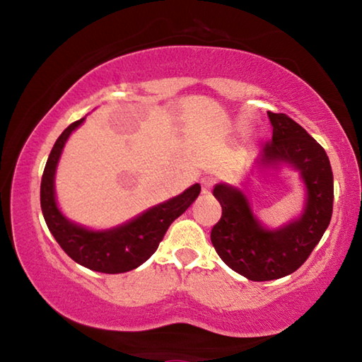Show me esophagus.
<instances>
[{"instance_id": "esophagus-1", "label": "esophagus", "mask_w": 362, "mask_h": 362, "mask_svg": "<svg viewBox=\"0 0 362 362\" xmlns=\"http://www.w3.org/2000/svg\"><path fill=\"white\" fill-rule=\"evenodd\" d=\"M212 185H214V177H204V179L201 180V187H203V194L209 193Z\"/></svg>"}]
</instances>
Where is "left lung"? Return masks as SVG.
I'll use <instances>...</instances> for the list:
<instances>
[{
  "mask_svg": "<svg viewBox=\"0 0 362 362\" xmlns=\"http://www.w3.org/2000/svg\"><path fill=\"white\" fill-rule=\"evenodd\" d=\"M268 118L273 137L260 146L255 164L297 170L305 193L298 216L273 228L259 218L241 188L225 182L214 187L222 217L211 231L212 246L226 265L250 281L279 279L302 267L327 230L334 204L326 150L287 115L268 112Z\"/></svg>",
  "mask_w": 362,
  "mask_h": 362,
  "instance_id": "8db88e82",
  "label": "left lung"
}]
</instances>
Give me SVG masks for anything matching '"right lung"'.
Returning <instances> with one entry per match:
<instances>
[{"label": "right lung", "instance_id": "1", "mask_svg": "<svg viewBox=\"0 0 362 362\" xmlns=\"http://www.w3.org/2000/svg\"><path fill=\"white\" fill-rule=\"evenodd\" d=\"M86 116L66 127L54 144L41 179V211L59 246L73 260L93 272L118 274L145 263L155 254L169 225L180 217L201 192L194 183L185 192L148 207L136 217L112 228L94 230L65 216L57 204L56 173L66 140L83 124Z\"/></svg>", "mask_w": 362, "mask_h": 362}]
</instances>
